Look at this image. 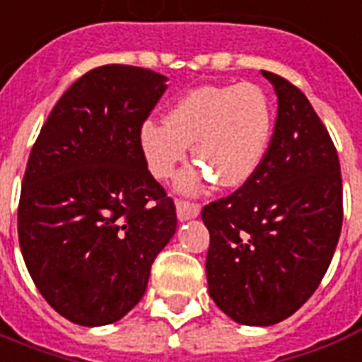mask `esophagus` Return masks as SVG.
I'll use <instances>...</instances> for the list:
<instances>
[{"label": "esophagus", "instance_id": "esophagus-1", "mask_svg": "<svg viewBox=\"0 0 362 362\" xmlns=\"http://www.w3.org/2000/svg\"><path fill=\"white\" fill-rule=\"evenodd\" d=\"M175 207H177L179 221H190V218H196V216L199 215V211H202V207H199L198 204L185 202V199H179L177 204H175Z\"/></svg>", "mask_w": 362, "mask_h": 362}]
</instances>
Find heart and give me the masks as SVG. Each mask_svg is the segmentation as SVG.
Here are the masks:
<instances>
[{
    "label": "heart",
    "instance_id": "1",
    "mask_svg": "<svg viewBox=\"0 0 362 362\" xmlns=\"http://www.w3.org/2000/svg\"><path fill=\"white\" fill-rule=\"evenodd\" d=\"M273 103L256 83L204 86L183 95L164 115V125L147 121L140 147L149 172L170 179L192 146L204 168L179 181L183 192H194L211 177L224 189L248 183L267 157L273 138Z\"/></svg>",
    "mask_w": 362,
    "mask_h": 362
}]
</instances>
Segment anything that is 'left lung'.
<instances>
[{"label": "left lung", "mask_w": 362, "mask_h": 362, "mask_svg": "<svg viewBox=\"0 0 362 362\" xmlns=\"http://www.w3.org/2000/svg\"><path fill=\"white\" fill-rule=\"evenodd\" d=\"M262 74L279 99L267 157L248 183L202 211L211 299L233 322L256 327L305 305L342 230V175L327 129L300 89Z\"/></svg>", "instance_id": "8db88e82"}]
</instances>
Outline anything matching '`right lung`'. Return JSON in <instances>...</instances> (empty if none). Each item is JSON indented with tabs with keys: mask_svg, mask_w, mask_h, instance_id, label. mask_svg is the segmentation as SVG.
Masks as SVG:
<instances>
[{
	"mask_svg": "<svg viewBox=\"0 0 362 362\" xmlns=\"http://www.w3.org/2000/svg\"><path fill=\"white\" fill-rule=\"evenodd\" d=\"M166 80L131 65L86 72L31 149L20 250L40 296L83 327L117 322L140 303L153 262L177 228L175 205L140 147Z\"/></svg>",
	"mask_w": 362,
	"mask_h": 362,
	"instance_id": "right-lung-1",
	"label": "right lung"
}]
</instances>
